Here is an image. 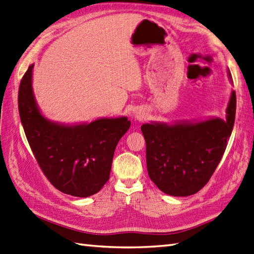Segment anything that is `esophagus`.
Here are the masks:
<instances>
[{"label":"esophagus","mask_w":254,"mask_h":254,"mask_svg":"<svg viewBox=\"0 0 254 254\" xmlns=\"http://www.w3.org/2000/svg\"><path fill=\"white\" fill-rule=\"evenodd\" d=\"M135 118L137 120H141L142 118H144V115H142L141 112H138V113L135 114Z\"/></svg>","instance_id":"1"}]
</instances>
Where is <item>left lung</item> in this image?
I'll list each match as a JSON object with an SVG mask.
<instances>
[{
  "mask_svg": "<svg viewBox=\"0 0 254 254\" xmlns=\"http://www.w3.org/2000/svg\"><path fill=\"white\" fill-rule=\"evenodd\" d=\"M232 81L230 70H227ZM236 93L232 91L226 120L151 122L141 126L146 140L148 175L159 189L173 196H189L203 188L223 157L233 131Z\"/></svg>",
  "mask_w": 254,
  "mask_h": 254,
  "instance_id": "1",
  "label": "left lung"
}]
</instances>
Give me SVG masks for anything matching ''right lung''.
Listing matches in <instances>:
<instances>
[{
  "label": "right lung",
  "mask_w": 254,
  "mask_h": 254,
  "mask_svg": "<svg viewBox=\"0 0 254 254\" xmlns=\"http://www.w3.org/2000/svg\"><path fill=\"white\" fill-rule=\"evenodd\" d=\"M33 67L32 64L25 71L18 92L19 115L29 145L58 190L71 196H91L108 181L115 149L131 122L127 117L73 126L48 120L33 94Z\"/></svg>",
  "instance_id": "right-lung-1"
}]
</instances>
